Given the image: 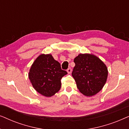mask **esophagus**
<instances>
[{"label": "esophagus", "mask_w": 129, "mask_h": 129, "mask_svg": "<svg viewBox=\"0 0 129 129\" xmlns=\"http://www.w3.org/2000/svg\"><path fill=\"white\" fill-rule=\"evenodd\" d=\"M72 70L71 68H68V70H67V72H68L69 74L71 73H72Z\"/></svg>", "instance_id": "34e87169"}]
</instances>
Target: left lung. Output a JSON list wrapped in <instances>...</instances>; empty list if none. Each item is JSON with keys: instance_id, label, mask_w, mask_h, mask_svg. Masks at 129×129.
<instances>
[{"instance_id": "obj_1", "label": "left lung", "mask_w": 129, "mask_h": 129, "mask_svg": "<svg viewBox=\"0 0 129 129\" xmlns=\"http://www.w3.org/2000/svg\"><path fill=\"white\" fill-rule=\"evenodd\" d=\"M74 62L72 75L79 91L85 96H92L101 90L108 75L105 63L90 54H79Z\"/></svg>"}]
</instances>
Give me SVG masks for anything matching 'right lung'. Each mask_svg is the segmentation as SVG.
I'll return each mask as SVG.
<instances>
[{
    "label": "right lung",
    "mask_w": 129,
    "mask_h": 129,
    "mask_svg": "<svg viewBox=\"0 0 129 129\" xmlns=\"http://www.w3.org/2000/svg\"><path fill=\"white\" fill-rule=\"evenodd\" d=\"M68 74L51 54L40 55L31 65L29 78L34 89L43 96L50 97L60 89L61 79Z\"/></svg>",
    "instance_id": "obj_1"
}]
</instances>
